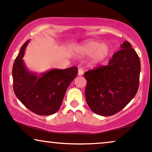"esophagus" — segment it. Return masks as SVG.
Listing matches in <instances>:
<instances>
[{"instance_id": "1", "label": "esophagus", "mask_w": 152, "mask_h": 152, "mask_svg": "<svg viewBox=\"0 0 152 152\" xmlns=\"http://www.w3.org/2000/svg\"><path fill=\"white\" fill-rule=\"evenodd\" d=\"M83 73H84V70H83L82 68H80V69H78V75H83Z\"/></svg>"}]
</instances>
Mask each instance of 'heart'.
<instances>
[{
  "label": "heart",
  "mask_w": 152,
  "mask_h": 152,
  "mask_svg": "<svg viewBox=\"0 0 152 152\" xmlns=\"http://www.w3.org/2000/svg\"><path fill=\"white\" fill-rule=\"evenodd\" d=\"M76 51L81 56L91 55L93 63L98 64L110 55L111 48L106 43L100 44L99 41L88 40L78 46Z\"/></svg>",
  "instance_id": "1"
}]
</instances>
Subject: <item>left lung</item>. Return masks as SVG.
I'll return each instance as SVG.
<instances>
[{
  "label": "left lung",
  "instance_id": "left-lung-1",
  "mask_svg": "<svg viewBox=\"0 0 152 152\" xmlns=\"http://www.w3.org/2000/svg\"><path fill=\"white\" fill-rule=\"evenodd\" d=\"M108 65L85 72V95L93 113L110 116L122 110L134 98L139 85L141 63L132 46L126 41Z\"/></svg>",
  "mask_w": 152,
  "mask_h": 152
}]
</instances>
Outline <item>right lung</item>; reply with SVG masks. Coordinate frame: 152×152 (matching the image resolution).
<instances>
[{
    "label": "right lung",
    "instance_id": "1",
    "mask_svg": "<svg viewBox=\"0 0 152 152\" xmlns=\"http://www.w3.org/2000/svg\"><path fill=\"white\" fill-rule=\"evenodd\" d=\"M28 42L23 44L13 63V91L31 111L40 115H52L60 108L68 86L77 75V67L52 69L40 75L31 72L22 59Z\"/></svg>",
    "mask_w": 152,
    "mask_h": 152
}]
</instances>
